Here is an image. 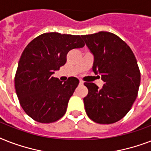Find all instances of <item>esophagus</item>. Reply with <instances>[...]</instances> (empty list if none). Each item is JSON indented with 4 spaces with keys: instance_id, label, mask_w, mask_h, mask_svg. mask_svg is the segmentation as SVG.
<instances>
[{
    "instance_id": "obj_1",
    "label": "esophagus",
    "mask_w": 151,
    "mask_h": 151,
    "mask_svg": "<svg viewBox=\"0 0 151 151\" xmlns=\"http://www.w3.org/2000/svg\"><path fill=\"white\" fill-rule=\"evenodd\" d=\"M83 84H84V81H81V80H80V81H79V85H82Z\"/></svg>"
}]
</instances>
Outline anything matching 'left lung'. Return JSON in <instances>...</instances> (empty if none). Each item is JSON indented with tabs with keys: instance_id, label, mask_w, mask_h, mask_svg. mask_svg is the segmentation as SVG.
<instances>
[{
	"instance_id": "1",
	"label": "left lung",
	"mask_w": 151,
	"mask_h": 151,
	"mask_svg": "<svg viewBox=\"0 0 151 151\" xmlns=\"http://www.w3.org/2000/svg\"><path fill=\"white\" fill-rule=\"evenodd\" d=\"M94 56L92 70L104 85L85 83L88 93L84 98L86 114L99 124H112L124 117L138 94L140 72L133 52L119 37L100 31L82 35Z\"/></svg>"
}]
</instances>
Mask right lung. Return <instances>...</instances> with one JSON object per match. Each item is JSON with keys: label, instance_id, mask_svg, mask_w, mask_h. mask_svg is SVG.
<instances>
[{"label": "right lung", "instance_id": "add662e5", "mask_svg": "<svg viewBox=\"0 0 151 151\" xmlns=\"http://www.w3.org/2000/svg\"><path fill=\"white\" fill-rule=\"evenodd\" d=\"M85 44L79 35L52 32L37 37L25 48L18 63L15 88L20 105L28 116L41 123L60 119L79 80L63 83L52 77L66 62V55Z\"/></svg>", "mask_w": 151, "mask_h": 151}]
</instances>
